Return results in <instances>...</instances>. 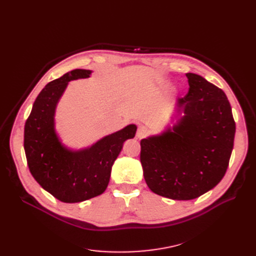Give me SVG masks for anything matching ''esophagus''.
Returning a JSON list of instances; mask_svg holds the SVG:
<instances>
[{
	"label": "esophagus",
	"mask_w": 256,
	"mask_h": 256,
	"mask_svg": "<svg viewBox=\"0 0 256 256\" xmlns=\"http://www.w3.org/2000/svg\"><path fill=\"white\" fill-rule=\"evenodd\" d=\"M147 135H148V128H147L144 126H140L138 128L137 134H136L137 138H138V139H142V138L146 137Z\"/></svg>",
	"instance_id": "esophagus-1"
}]
</instances>
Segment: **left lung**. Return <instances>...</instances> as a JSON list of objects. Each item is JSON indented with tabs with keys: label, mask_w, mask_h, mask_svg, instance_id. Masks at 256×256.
<instances>
[{
	"label": "left lung",
	"mask_w": 256,
	"mask_h": 256,
	"mask_svg": "<svg viewBox=\"0 0 256 256\" xmlns=\"http://www.w3.org/2000/svg\"><path fill=\"white\" fill-rule=\"evenodd\" d=\"M186 76L189 92L178 100L184 116L172 130L140 142L147 186L173 200L195 199L221 182L236 134L232 106L223 90L196 74Z\"/></svg>",
	"instance_id": "1"
}]
</instances>
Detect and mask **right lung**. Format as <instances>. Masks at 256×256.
Here are the masks:
<instances>
[{
  "label": "right lung",
  "mask_w": 256,
  "mask_h": 256,
  "mask_svg": "<svg viewBox=\"0 0 256 256\" xmlns=\"http://www.w3.org/2000/svg\"><path fill=\"white\" fill-rule=\"evenodd\" d=\"M90 74L74 70L50 82L38 94L24 124V148L31 174L46 191L66 204L80 202L104 192L124 142L135 137L137 130L135 124H130L78 152L61 144L54 122L56 106L70 80Z\"/></svg>",
  "instance_id": "add662e5"
}]
</instances>
